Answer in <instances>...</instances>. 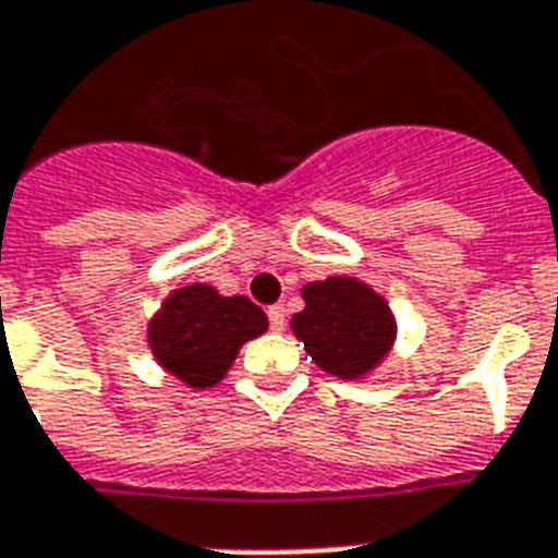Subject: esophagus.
I'll use <instances>...</instances> for the list:
<instances>
[{
    "label": "esophagus",
    "mask_w": 558,
    "mask_h": 558,
    "mask_svg": "<svg viewBox=\"0 0 558 558\" xmlns=\"http://www.w3.org/2000/svg\"><path fill=\"white\" fill-rule=\"evenodd\" d=\"M268 318H270V330H276V332L284 330V307H282V304H274V307H268Z\"/></svg>",
    "instance_id": "34e87169"
}]
</instances>
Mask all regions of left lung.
<instances>
[{"mask_svg":"<svg viewBox=\"0 0 558 558\" xmlns=\"http://www.w3.org/2000/svg\"><path fill=\"white\" fill-rule=\"evenodd\" d=\"M304 311L290 330L318 369L341 380L375 373L395 347L398 322L389 302L355 276H327L302 288Z\"/></svg>","mask_w":558,"mask_h":558,"instance_id":"8db88e82","label":"left lung"}]
</instances>
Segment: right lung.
I'll return each instance as SVG.
<instances>
[{
    "mask_svg": "<svg viewBox=\"0 0 558 558\" xmlns=\"http://www.w3.org/2000/svg\"><path fill=\"white\" fill-rule=\"evenodd\" d=\"M268 330V316L247 296H222L206 282L171 290L146 325V341L166 373L192 389L217 387L242 344Z\"/></svg>",
    "mask_w": 558,
    "mask_h": 558,
    "instance_id": "1",
    "label": "right lung"
}]
</instances>
